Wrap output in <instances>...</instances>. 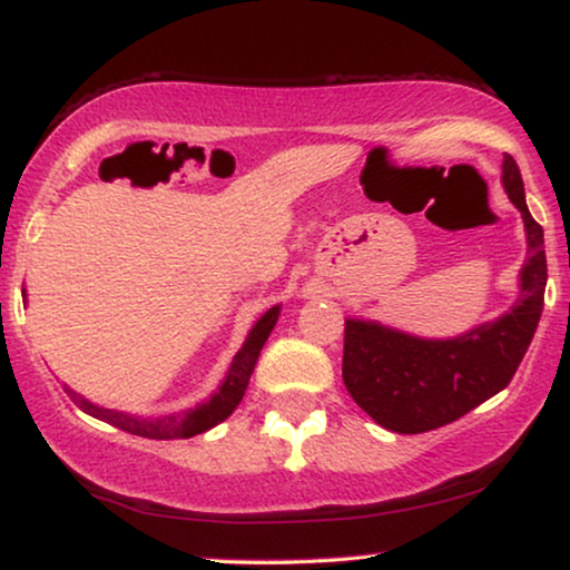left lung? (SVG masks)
<instances>
[{
    "mask_svg": "<svg viewBox=\"0 0 570 570\" xmlns=\"http://www.w3.org/2000/svg\"><path fill=\"white\" fill-rule=\"evenodd\" d=\"M502 181L521 210L529 243L521 296L508 314L449 341L414 338L377 322L346 320L343 383L354 402L393 433H425L460 420L508 389L531 346L544 308V229L529 214L512 156H504Z\"/></svg>",
    "mask_w": 570,
    "mask_h": 570,
    "instance_id": "obj_1",
    "label": "left lung"
}]
</instances>
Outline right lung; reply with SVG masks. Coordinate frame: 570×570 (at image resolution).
Wrapping results in <instances>:
<instances>
[{"label":"right lung","instance_id":"add662e5","mask_svg":"<svg viewBox=\"0 0 570 570\" xmlns=\"http://www.w3.org/2000/svg\"><path fill=\"white\" fill-rule=\"evenodd\" d=\"M277 317H279V306H272L269 312L253 325L248 338L243 343V348L237 351L235 360H232V367L227 372V377H224V383L219 385V391H216L208 402L198 404L195 410H189L185 414H166V417L145 420V417H135V414H124V412L105 410V406L91 404L70 389H66V393L73 399L79 410H83L97 420H105V423H110L114 428H121L126 433L145 435V439H158V441L193 439V435L206 433L208 428L219 425L222 420H227L229 414L235 412V406L243 402L245 389H248V381L253 375V367H256V360L258 354H262L266 338H269L274 325H277Z\"/></svg>","mask_w":570,"mask_h":570}]
</instances>
